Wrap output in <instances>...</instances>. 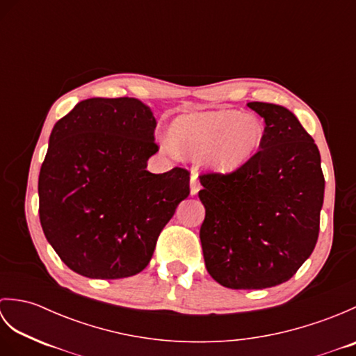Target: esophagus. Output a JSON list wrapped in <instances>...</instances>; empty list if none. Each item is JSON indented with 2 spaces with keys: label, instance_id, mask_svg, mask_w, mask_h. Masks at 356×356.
I'll return each mask as SVG.
<instances>
[{
  "label": "esophagus",
  "instance_id": "34e87169",
  "mask_svg": "<svg viewBox=\"0 0 356 356\" xmlns=\"http://www.w3.org/2000/svg\"><path fill=\"white\" fill-rule=\"evenodd\" d=\"M200 190V180H199V174L193 172L191 174V195H195Z\"/></svg>",
  "mask_w": 356,
  "mask_h": 356
}]
</instances>
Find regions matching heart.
<instances>
[{"mask_svg": "<svg viewBox=\"0 0 356 356\" xmlns=\"http://www.w3.org/2000/svg\"><path fill=\"white\" fill-rule=\"evenodd\" d=\"M170 131L180 149L191 156L203 154L211 168L222 172L248 163L264 139L259 119L232 110L188 113L174 119ZM165 147L171 151L172 143L165 140Z\"/></svg>", "mask_w": 356, "mask_h": 356, "instance_id": "1", "label": "heart"}]
</instances>
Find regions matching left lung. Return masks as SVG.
Masks as SVG:
<instances>
[{
	"label": "left lung",
	"instance_id": "8db88e82",
	"mask_svg": "<svg viewBox=\"0 0 356 356\" xmlns=\"http://www.w3.org/2000/svg\"><path fill=\"white\" fill-rule=\"evenodd\" d=\"M264 139L241 168L202 174L200 241L207 269L229 289H264L295 275L318 240L324 199L321 157L282 105L249 102Z\"/></svg>",
	"mask_w": 356,
	"mask_h": 356
}]
</instances>
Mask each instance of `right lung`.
Segmentation results:
<instances>
[{
	"mask_svg": "<svg viewBox=\"0 0 356 356\" xmlns=\"http://www.w3.org/2000/svg\"><path fill=\"white\" fill-rule=\"evenodd\" d=\"M156 119L134 97H92L59 119L38 180L40 220L67 266L118 280L147 268L159 234L190 195V171H147Z\"/></svg>",
	"mask_w": 356,
	"mask_h": 356,
	"instance_id": "right-lung-1",
	"label": "right lung"
}]
</instances>
